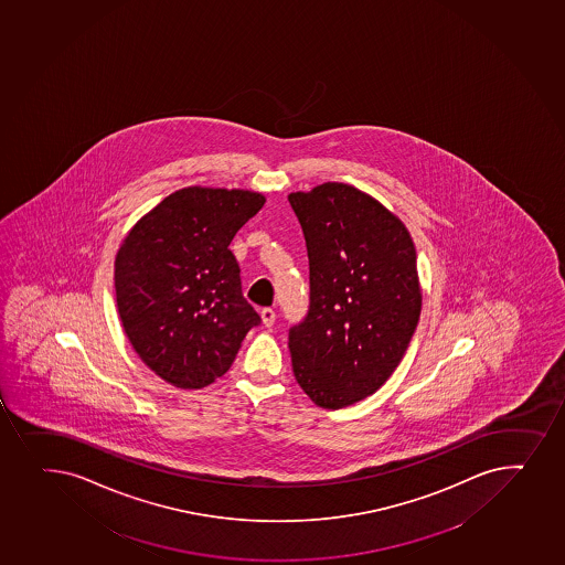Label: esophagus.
Here are the masks:
<instances>
[{"mask_svg":"<svg viewBox=\"0 0 565 565\" xmlns=\"http://www.w3.org/2000/svg\"><path fill=\"white\" fill-rule=\"evenodd\" d=\"M262 319L265 327H273L274 321H276V311H274L273 308H263Z\"/></svg>","mask_w":565,"mask_h":565,"instance_id":"obj_1","label":"esophagus"}]
</instances>
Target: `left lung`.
<instances>
[{
  "label": "left lung",
  "instance_id": "1",
  "mask_svg": "<svg viewBox=\"0 0 565 565\" xmlns=\"http://www.w3.org/2000/svg\"><path fill=\"white\" fill-rule=\"evenodd\" d=\"M310 259V308L289 330L292 373L322 408L381 388L407 352L422 311L416 248L405 224L343 182L292 192Z\"/></svg>",
  "mask_w": 565,
  "mask_h": 565
}]
</instances>
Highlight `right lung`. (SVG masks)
Returning <instances> with one entry per match:
<instances>
[{"instance_id": "obj_1", "label": "right lung", "mask_w": 565, "mask_h": 565, "mask_svg": "<svg viewBox=\"0 0 565 565\" xmlns=\"http://www.w3.org/2000/svg\"><path fill=\"white\" fill-rule=\"evenodd\" d=\"M263 205L265 195L249 190L189 186L160 201L122 241L117 310L134 351L166 383H214L262 322L243 297L230 244Z\"/></svg>"}]
</instances>
